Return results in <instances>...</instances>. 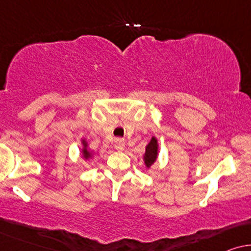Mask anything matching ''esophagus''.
Masks as SVG:
<instances>
[{
    "mask_svg": "<svg viewBox=\"0 0 251 251\" xmlns=\"http://www.w3.org/2000/svg\"><path fill=\"white\" fill-rule=\"evenodd\" d=\"M115 148L117 150H124L125 148V142L123 139H116L115 141Z\"/></svg>",
    "mask_w": 251,
    "mask_h": 251,
    "instance_id": "34e87169",
    "label": "esophagus"
}]
</instances>
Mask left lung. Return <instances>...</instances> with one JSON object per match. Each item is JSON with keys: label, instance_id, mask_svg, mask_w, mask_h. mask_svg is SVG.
I'll return each instance as SVG.
<instances>
[{"label": "left lung", "instance_id": "8db88e82", "mask_svg": "<svg viewBox=\"0 0 251 251\" xmlns=\"http://www.w3.org/2000/svg\"><path fill=\"white\" fill-rule=\"evenodd\" d=\"M158 154V144L157 140L152 137L150 141V143L148 144L146 148V153H144V161H146L147 167H150L151 165L153 164L154 160H156Z\"/></svg>", "mask_w": 251, "mask_h": 251}]
</instances>
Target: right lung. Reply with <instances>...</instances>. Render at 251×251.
Segmentation results:
<instances>
[{
  "label": "right lung",
  "instance_id": "1",
  "mask_svg": "<svg viewBox=\"0 0 251 251\" xmlns=\"http://www.w3.org/2000/svg\"><path fill=\"white\" fill-rule=\"evenodd\" d=\"M84 144H85V142H84ZM85 146H86V144H85ZM83 153H84V156H85V158H89V157L91 156V154H90V152H89V151H87V150H85V149H84V150H83Z\"/></svg>",
  "mask_w": 251,
  "mask_h": 251
}]
</instances>
